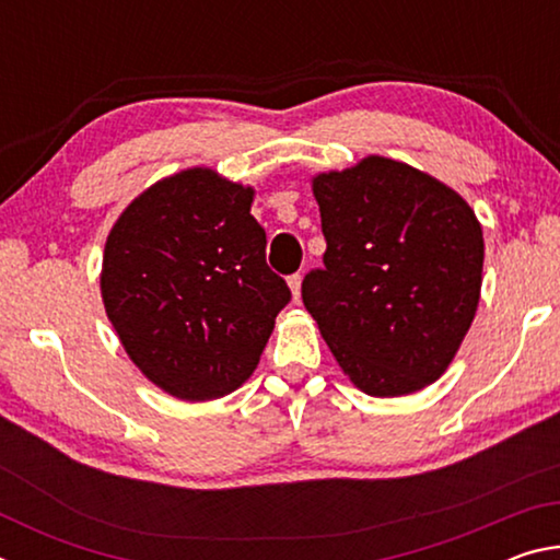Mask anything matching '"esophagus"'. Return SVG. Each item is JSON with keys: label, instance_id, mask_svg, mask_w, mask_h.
<instances>
[{"label": "esophagus", "instance_id": "esophagus-1", "mask_svg": "<svg viewBox=\"0 0 560 560\" xmlns=\"http://www.w3.org/2000/svg\"><path fill=\"white\" fill-rule=\"evenodd\" d=\"M289 289H291L293 301H299L301 299V273H293V277H289Z\"/></svg>", "mask_w": 560, "mask_h": 560}]
</instances>
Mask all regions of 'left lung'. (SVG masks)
<instances>
[{
  "instance_id": "obj_1",
  "label": "left lung",
  "mask_w": 560,
  "mask_h": 560,
  "mask_svg": "<svg viewBox=\"0 0 560 560\" xmlns=\"http://www.w3.org/2000/svg\"><path fill=\"white\" fill-rule=\"evenodd\" d=\"M311 189L326 254L303 279V306L358 390H422L447 371L477 314V214L438 177L383 155L318 173Z\"/></svg>"
}]
</instances>
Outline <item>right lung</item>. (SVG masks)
<instances>
[{
  "mask_svg": "<svg viewBox=\"0 0 560 560\" xmlns=\"http://www.w3.org/2000/svg\"><path fill=\"white\" fill-rule=\"evenodd\" d=\"M252 202L254 187L187 167L143 189L108 232L106 316L138 371L177 400H217L249 381L291 299L267 267Z\"/></svg>",
  "mask_w": 560,
  "mask_h": 560,
  "instance_id": "right-lung-1",
  "label": "right lung"
}]
</instances>
